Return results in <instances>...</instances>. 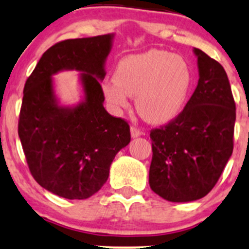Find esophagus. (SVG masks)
Returning <instances> with one entry per match:
<instances>
[{"instance_id":"1","label":"esophagus","mask_w":249,"mask_h":249,"mask_svg":"<svg viewBox=\"0 0 249 249\" xmlns=\"http://www.w3.org/2000/svg\"><path fill=\"white\" fill-rule=\"evenodd\" d=\"M130 131H131V136L132 137H139V136H141V135H142V131H141L139 127H136V126L130 127Z\"/></svg>"}]
</instances>
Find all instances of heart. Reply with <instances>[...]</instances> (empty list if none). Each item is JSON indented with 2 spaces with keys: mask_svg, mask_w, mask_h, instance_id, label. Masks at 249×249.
I'll return each instance as SVG.
<instances>
[{
  "mask_svg": "<svg viewBox=\"0 0 249 249\" xmlns=\"http://www.w3.org/2000/svg\"><path fill=\"white\" fill-rule=\"evenodd\" d=\"M114 82L102 85L107 101L115 109L129 106L135 96L139 114L150 123H166L182 110L192 73L182 56L160 49L129 55L118 62Z\"/></svg>",
  "mask_w": 249,
  "mask_h": 249,
  "instance_id": "1",
  "label": "heart"
}]
</instances>
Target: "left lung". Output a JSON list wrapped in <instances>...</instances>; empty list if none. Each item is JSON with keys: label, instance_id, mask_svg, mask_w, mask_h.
Masks as SVG:
<instances>
[{"label": "left lung", "instance_id": "obj_1", "mask_svg": "<svg viewBox=\"0 0 249 249\" xmlns=\"http://www.w3.org/2000/svg\"><path fill=\"white\" fill-rule=\"evenodd\" d=\"M199 83L184 109L150 130L149 185L162 199L187 202L213 189L231 157L236 105L227 72L195 48Z\"/></svg>", "mask_w": 249, "mask_h": 249}]
</instances>
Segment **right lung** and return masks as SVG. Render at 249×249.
Returning <instances> with one entry per match:
<instances>
[{"instance_id":"right-lung-1","label":"right lung","mask_w":249,"mask_h":249,"mask_svg":"<svg viewBox=\"0 0 249 249\" xmlns=\"http://www.w3.org/2000/svg\"><path fill=\"white\" fill-rule=\"evenodd\" d=\"M112 36L65 39L42 55L24 87L18 134L32 177L44 189L70 200L88 199L109 176L115 154L131 140L129 123L104 107L100 80ZM61 69L82 74L86 101L57 106L51 76Z\"/></svg>"}]
</instances>
